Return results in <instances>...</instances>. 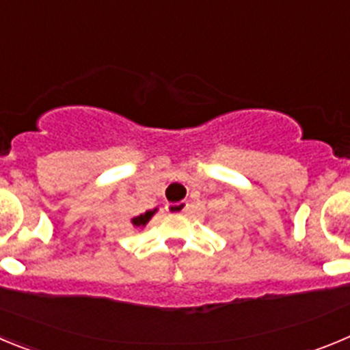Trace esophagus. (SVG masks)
<instances>
[{"mask_svg":"<svg viewBox=\"0 0 350 350\" xmlns=\"http://www.w3.org/2000/svg\"><path fill=\"white\" fill-rule=\"evenodd\" d=\"M187 202H177V203H168L166 210L168 213H173V215H178V213H184L187 210Z\"/></svg>","mask_w":350,"mask_h":350,"instance_id":"esophagus-1","label":"esophagus"}]
</instances>
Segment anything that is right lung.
I'll return each instance as SVG.
<instances>
[{"instance_id": "1", "label": "right lung", "mask_w": 350, "mask_h": 350, "mask_svg": "<svg viewBox=\"0 0 350 350\" xmlns=\"http://www.w3.org/2000/svg\"><path fill=\"white\" fill-rule=\"evenodd\" d=\"M156 212H157V208L147 210V212H145V213H140V215H137V217H133L131 219V224L135 226V228H145V226H147V222L150 221V219H152V215Z\"/></svg>"}]
</instances>
